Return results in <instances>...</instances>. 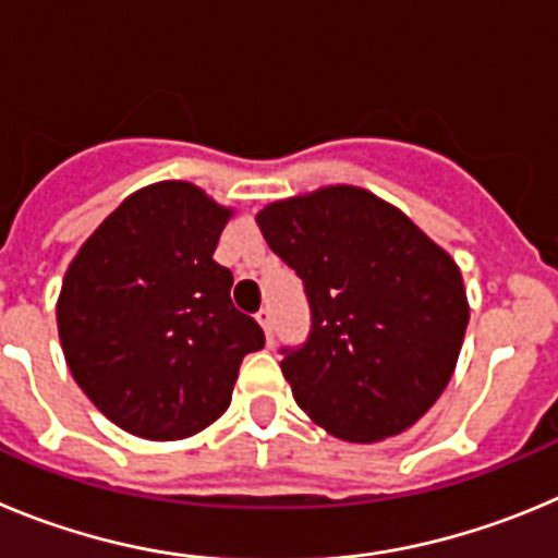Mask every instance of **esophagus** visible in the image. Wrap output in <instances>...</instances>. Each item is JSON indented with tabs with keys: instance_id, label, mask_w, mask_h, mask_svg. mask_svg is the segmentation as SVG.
Instances as JSON below:
<instances>
[{
	"instance_id": "1",
	"label": "esophagus",
	"mask_w": 558,
	"mask_h": 558,
	"mask_svg": "<svg viewBox=\"0 0 558 558\" xmlns=\"http://www.w3.org/2000/svg\"><path fill=\"white\" fill-rule=\"evenodd\" d=\"M255 319H258V325L264 328V333H267V339L272 341V330H275V314L272 308H260L258 314H255Z\"/></svg>"
}]
</instances>
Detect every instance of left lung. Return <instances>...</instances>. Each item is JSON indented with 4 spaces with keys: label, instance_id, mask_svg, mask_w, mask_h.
<instances>
[{
    "label": "left lung",
    "instance_id": "1",
    "mask_svg": "<svg viewBox=\"0 0 558 558\" xmlns=\"http://www.w3.org/2000/svg\"><path fill=\"white\" fill-rule=\"evenodd\" d=\"M255 222L311 303L308 341L280 361L300 409L361 445L411 428L459 361L470 323L459 264L359 185L278 199Z\"/></svg>",
    "mask_w": 558,
    "mask_h": 558
}]
</instances>
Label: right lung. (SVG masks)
Returning a JSON list of instances; mask_svg holds the SVG:
<instances>
[{
  "label": "right lung",
  "mask_w": 558,
  "mask_h": 558,
  "mask_svg": "<svg viewBox=\"0 0 558 558\" xmlns=\"http://www.w3.org/2000/svg\"><path fill=\"white\" fill-rule=\"evenodd\" d=\"M233 208L185 180L130 194L63 275L58 336L80 389L142 439H189L228 411L264 330L214 260Z\"/></svg>",
  "instance_id": "right-lung-1"
}]
</instances>
